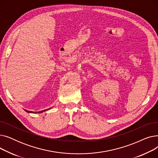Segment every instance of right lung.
<instances>
[{
    "instance_id": "obj_1",
    "label": "right lung",
    "mask_w": 158,
    "mask_h": 158,
    "mask_svg": "<svg viewBox=\"0 0 158 158\" xmlns=\"http://www.w3.org/2000/svg\"><path fill=\"white\" fill-rule=\"evenodd\" d=\"M50 109H51V108L47 109V110H43V111H40V112H34V111H27V110H24L26 111V112H27V113H40L44 112V111H47V110H50Z\"/></svg>"
}]
</instances>
